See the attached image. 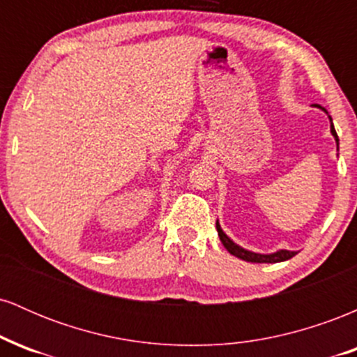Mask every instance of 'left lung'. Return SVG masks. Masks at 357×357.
<instances>
[{
	"mask_svg": "<svg viewBox=\"0 0 357 357\" xmlns=\"http://www.w3.org/2000/svg\"><path fill=\"white\" fill-rule=\"evenodd\" d=\"M312 107H317L324 110V112L327 114V117H329V122H331V134H333L334 139H335V146H337V151H339V137H337V132H335L334 129V124H333V117L329 116V112H327L326 109L321 107L319 104H312ZM216 231H218V236L221 240V243L225 245V248L228 250V252L231 253V255L241 258V260L245 261H252V264H277V261H285L289 260V258H292L296 255L297 252H290V250H277V252L273 253H257V252H252V250H247L243 247H240L238 243H235L230 236L227 235L223 230H221L220 227V221L216 220Z\"/></svg>",
	"mask_w": 357,
	"mask_h": 357,
	"instance_id": "obj_1",
	"label": "left lung"
}]
</instances>
